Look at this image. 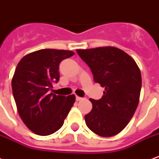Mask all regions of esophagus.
Here are the masks:
<instances>
[{"label":"esophagus","mask_w":159,"mask_h":159,"mask_svg":"<svg viewBox=\"0 0 159 159\" xmlns=\"http://www.w3.org/2000/svg\"><path fill=\"white\" fill-rule=\"evenodd\" d=\"M76 99H77V101H82V98H80V97H78V96H77V97H76Z\"/></svg>","instance_id":"34e87169"}]
</instances>
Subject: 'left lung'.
Masks as SVG:
<instances>
[{
	"label": "left lung",
	"instance_id": "left-lung-1",
	"mask_svg": "<svg viewBox=\"0 0 159 159\" xmlns=\"http://www.w3.org/2000/svg\"><path fill=\"white\" fill-rule=\"evenodd\" d=\"M93 79L104 88L101 99L90 98L93 109L85 115L88 128L101 137L117 135L126 128L140 98L142 77L136 61L114 47L77 49Z\"/></svg>",
	"mask_w": 159,
	"mask_h": 159
}]
</instances>
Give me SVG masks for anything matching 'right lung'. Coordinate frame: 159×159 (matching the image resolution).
I'll use <instances>...</instances> for the list:
<instances>
[{"mask_svg": "<svg viewBox=\"0 0 159 159\" xmlns=\"http://www.w3.org/2000/svg\"><path fill=\"white\" fill-rule=\"evenodd\" d=\"M74 55L71 51L42 49L24 56L11 79L12 93L18 113L25 125L40 136L59 130L76 98L49 91L59 81V64Z\"/></svg>", "mask_w": 159, "mask_h": 159, "instance_id": "1", "label": "right lung"}]
</instances>
